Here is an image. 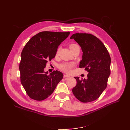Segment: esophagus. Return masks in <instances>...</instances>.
Listing matches in <instances>:
<instances>
[{"instance_id":"1","label":"esophagus","mask_w":130,"mask_h":130,"mask_svg":"<svg viewBox=\"0 0 130 130\" xmlns=\"http://www.w3.org/2000/svg\"><path fill=\"white\" fill-rule=\"evenodd\" d=\"M70 76H69V75H63V78H66V79L70 78Z\"/></svg>"}]
</instances>
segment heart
I'll use <instances>...</instances> for the list:
<instances>
[{"instance_id": "1", "label": "heart", "mask_w": 130, "mask_h": 130, "mask_svg": "<svg viewBox=\"0 0 130 130\" xmlns=\"http://www.w3.org/2000/svg\"><path fill=\"white\" fill-rule=\"evenodd\" d=\"M77 46L78 45H76V44H74V43L70 44L69 45V48L71 50ZM59 49H58L56 51V55L59 54ZM74 63H63L59 65V68L61 70L63 71V72L69 73L71 72V70H72V69L74 68Z\"/></svg>"}]
</instances>
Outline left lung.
I'll list each match as a JSON object with an SVG mask.
<instances>
[{"instance_id":"1","label":"left lung","mask_w":130,"mask_h":130,"mask_svg":"<svg viewBox=\"0 0 130 130\" xmlns=\"http://www.w3.org/2000/svg\"><path fill=\"white\" fill-rule=\"evenodd\" d=\"M81 47L82 60L79 67L88 73L87 79L75 77L76 85L72 92L75 97L83 103L98 99L107 86L111 74V59L107 49L101 40L92 34L76 33L70 37Z\"/></svg>"}]
</instances>
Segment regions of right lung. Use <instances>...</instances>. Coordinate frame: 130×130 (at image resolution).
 <instances>
[{
	"label": "right lung",
	"mask_w": 130,
	"mask_h": 130,
	"mask_svg": "<svg viewBox=\"0 0 130 130\" xmlns=\"http://www.w3.org/2000/svg\"><path fill=\"white\" fill-rule=\"evenodd\" d=\"M70 32L44 31L33 36L21 52L19 63L21 82L27 94L33 99L42 101L53 93L63 78V74L45 72L47 63L55 57L58 47Z\"/></svg>",
	"instance_id": "add662e5"
}]
</instances>
